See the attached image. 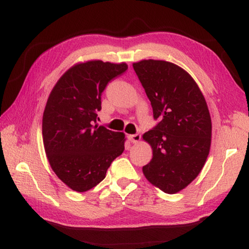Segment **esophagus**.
Segmentation results:
<instances>
[{
    "label": "esophagus",
    "instance_id": "34e87169",
    "mask_svg": "<svg viewBox=\"0 0 249 249\" xmlns=\"http://www.w3.org/2000/svg\"><path fill=\"white\" fill-rule=\"evenodd\" d=\"M141 138H142L141 134H133L128 136V140L130 141V142H134V144H136V142H140Z\"/></svg>",
    "mask_w": 249,
    "mask_h": 249
}]
</instances>
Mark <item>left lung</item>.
<instances>
[{"label": "left lung", "mask_w": 249, "mask_h": 249, "mask_svg": "<svg viewBox=\"0 0 249 249\" xmlns=\"http://www.w3.org/2000/svg\"><path fill=\"white\" fill-rule=\"evenodd\" d=\"M133 68L159 120L142 135L153 159L142 167L149 182L174 195L188 187L203 168L212 137L208 104L187 71L165 60H141Z\"/></svg>", "instance_id": "obj_1"}]
</instances>
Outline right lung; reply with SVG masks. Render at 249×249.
Returning a JSON list of instances; mask_svg holds the SVG:
<instances>
[{
	"mask_svg": "<svg viewBox=\"0 0 249 249\" xmlns=\"http://www.w3.org/2000/svg\"><path fill=\"white\" fill-rule=\"evenodd\" d=\"M126 70L125 62H80L50 92L43 115L45 151L54 174L73 191L86 192L100 183L124 151V133L95 123L105 87Z\"/></svg>",
	"mask_w": 249,
	"mask_h": 249,
	"instance_id": "right-lung-1",
	"label": "right lung"
}]
</instances>
